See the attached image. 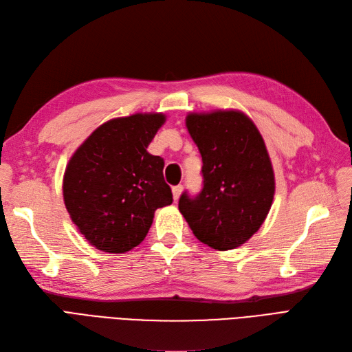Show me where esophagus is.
<instances>
[{
    "instance_id": "esophagus-1",
    "label": "esophagus",
    "mask_w": 352,
    "mask_h": 352,
    "mask_svg": "<svg viewBox=\"0 0 352 352\" xmlns=\"http://www.w3.org/2000/svg\"><path fill=\"white\" fill-rule=\"evenodd\" d=\"M182 190H184V186H182V185H177V186H173V188H172V193H173V199H175V201L179 199V196H180Z\"/></svg>"
}]
</instances>
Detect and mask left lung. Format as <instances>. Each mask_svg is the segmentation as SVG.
<instances>
[{"label": "left lung", "mask_w": 352, "mask_h": 352, "mask_svg": "<svg viewBox=\"0 0 352 352\" xmlns=\"http://www.w3.org/2000/svg\"><path fill=\"white\" fill-rule=\"evenodd\" d=\"M186 127L202 156L204 188L195 198L182 195L179 210L201 243L219 251L240 247L273 204L274 172L264 140L235 109L192 112Z\"/></svg>", "instance_id": "left-lung-1"}]
</instances>
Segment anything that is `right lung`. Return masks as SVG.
<instances>
[{
    "label": "right lung",
    "mask_w": 352,
    "mask_h": 352,
    "mask_svg": "<svg viewBox=\"0 0 352 352\" xmlns=\"http://www.w3.org/2000/svg\"><path fill=\"white\" fill-rule=\"evenodd\" d=\"M164 121L159 112L109 120L70 157L63 176L65 206L96 250L114 254L133 250L146 238L154 210L173 202L163 159L147 151Z\"/></svg>",
    "instance_id": "add662e5"
}]
</instances>
